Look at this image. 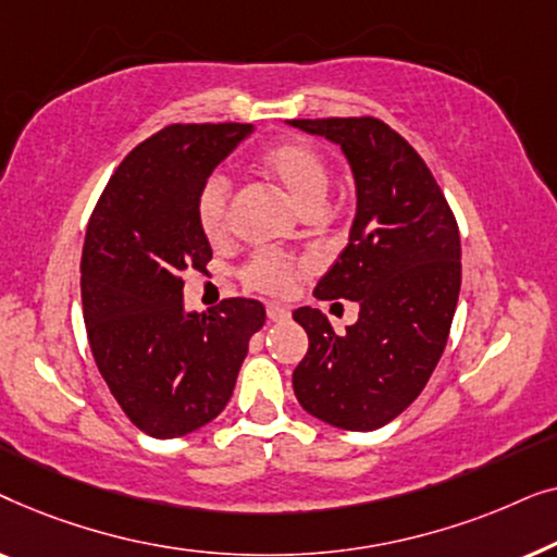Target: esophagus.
I'll return each mask as SVG.
<instances>
[{"instance_id":"obj_1","label":"esophagus","mask_w":557,"mask_h":557,"mask_svg":"<svg viewBox=\"0 0 557 557\" xmlns=\"http://www.w3.org/2000/svg\"><path fill=\"white\" fill-rule=\"evenodd\" d=\"M265 314H269L271 322H286V319L292 317V311L281 307V304H269V307H265Z\"/></svg>"}]
</instances>
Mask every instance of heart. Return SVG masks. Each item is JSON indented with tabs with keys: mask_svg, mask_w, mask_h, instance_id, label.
Returning a JSON list of instances; mask_svg holds the SVG:
<instances>
[{
	"mask_svg": "<svg viewBox=\"0 0 557 557\" xmlns=\"http://www.w3.org/2000/svg\"><path fill=\"white\" fill-rule=\"evenodd\" d=\"M261 166L286 189L288 197L307 212L317 215L322 210L326 189H330V170L322 151L311 147L309 141L286 136V139L271 141L261 151ZM197 225L210 243L225 240L231 231V189L227 182L218 174L205 182L197 193L195 202ZM243 278L248 286L265 294H286L294 284V263L288 258L271 253H258L250 258L243 269Z\"/></svg>",
	"mask_w": 557,
	"mask_h": 557,
	"instance_id": "1",
	"label": "heart"
}]
</instances>
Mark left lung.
Masks as SVG:
<instances>
[{"mask_svg":"<svg viewBox=\"0 0 557 557\" xmlns=\"http://www.w3.org/2000/svg\"><path fill=\"white\" fill-rule=\"evenodd\" d=\"M288 124L337 144L352 170L349 243L314 296L360 304L345 334L319 309L294 311L309 334L294 370L296 400L337 429H383L421 395L444 355L461 288L459 227L418 151L380 119Z\"/></svg>","mask_w":557,"mask_h":557,"instance_id":"1","label":"left lung"}]
</instances>
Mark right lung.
<instances>
[{
  "mask_svg": "<svg viewBox=\"0 0 557 557\" xmlns=\"http://www.w3.org/2000/svg\"><path fill=\"white\" fill-rule=\"evenodd\" d=\"M250 134V124L162 128L119 164L90 215L81 258L90 352L128 421L154 438H180L223 413L265 322L256 299L202 314L182 301V273L212 258L197 193Z\"/></svg>",
  "mask_w": 557,
  "mask_h": 557,
  "instance_id": "obj_1",
  "label": "right lung"
}]
</instances>
